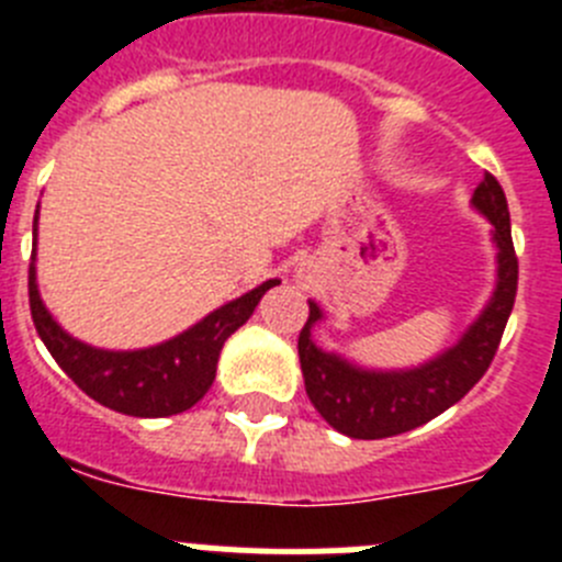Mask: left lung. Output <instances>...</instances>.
<instances>
[{"instance_id": "8db88e82", "label": "left lung", "mask_w": 562, "mask_h": 562, "mask_svg": "<svg viewBox=\"0 0 562 562\" xmlns=\"http://www.w3.org/2000/svg\"><path fill=\"white\" fill-rule=\"evenodd\" d=\"M470 205L493 225L495 290L450 349L411 369H366L317 346L312 329L324 321V310L310 301V321L297 337L304 385L317 414L340 434L351 439H385L419 428L456 405L490 369L515 304L518 258L504 188L493 173H484Z\"/></svg>"}]
</instances>
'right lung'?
Listing matches in <instances>:
<instances>
[{
  "label": "right lung",
  "instance_id": "right-lung-1",
  "mask_svg": "<svg viewBox=\"0 0 562 562\" xmlns=\"http://www.w3.org/2000/svg\"><path fill=\"white\" fill-rule=\"evenodd\" d=\"M33 236H38V211L33 216ZM278 284H281L278 278H270L256 290L213 310L200 324L173 335L171 340L128 351L98 349L58 326L38 292L36 250L30 261L27 286L33 324L64 374L76 382L83 394L117 414L160 419V416H173L193 408L207 394L213 376H216V362H220L225 340L238 326L250 321L265 292Z\"/></svg>",
  "mask_w": 562,
  "mask_h": 562
}]
</instances>
